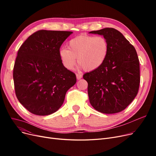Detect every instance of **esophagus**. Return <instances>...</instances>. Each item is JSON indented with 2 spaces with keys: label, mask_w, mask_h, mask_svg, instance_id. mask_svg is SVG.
Masks as SVG:
<instances>
[{
  "label": "esophagus",
  "mask_w": 156,
  "mask_h": 156,
  "mask_svg": "<svg viewBox=\"0 0 156 156\" xmlns=\"http://www.w3.org/2000/svg\"><path fill=\"white\" fill-rule=\"evenodd\" d=\"M76 76L77 80H80L81 78H82V75H81V74H78V73H76Z\"/></svg>",
  "instance_id": "1"
}]
</instances>
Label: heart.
Here are the masks:
<instances>
[{"instance_id":"b5f03b06","label":"heart","mask_w":156,"mask_h":156,"mask_svg":"<svg viewBox=\"0 0 156 156\" xmlns=\"http://www.w3.org/2000/svg\"><path fill=\"white\" fill-rule=\"evenodd\" d=\"M68 48L59 51L60 59L64 66L73 69L76 62L87 71L99 68L105 62L109 51L107 40L102 36L82 34L71 39Z\"/></svg>"}]
</instances>
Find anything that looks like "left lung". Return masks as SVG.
<instances>
[{"instance_id": "1", "label": "left lung", "mask_w": 156, "mask_h": 156, "mask_svg": "<svg viewBox=\"0 0 156 156\" xmlns=\"http://www.w3.org/2000/svg\"><path fill=\"white\" fill-rule=\"evenodd\" d=\"M90 34L103 35L109 44L108 56L103 64L83 76L88 82L90 103L102 113L121 112L138 94L140 78L137 53L116 29L105 28Z\"/></svg>"}]
</instances>
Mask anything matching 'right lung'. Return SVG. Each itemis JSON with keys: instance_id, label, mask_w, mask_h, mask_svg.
<instances>
[{"instance_id": "1", "label": "right lung", "mask_w": 156, "mask_h": 156, "mask_svg": "<svg viewBox=\"0 0 156 156\" xmlns=\"http://www.w3.org/2000/svg\"><path fill=\"white\" fill-rule=\"evenodd\" d=\"M72 31L39 30L30 35L18 52L13 69L16 95L28 111L46 116L58 110L66 94L76 82L59 55Z\"/></svg>"}]
</instances>
